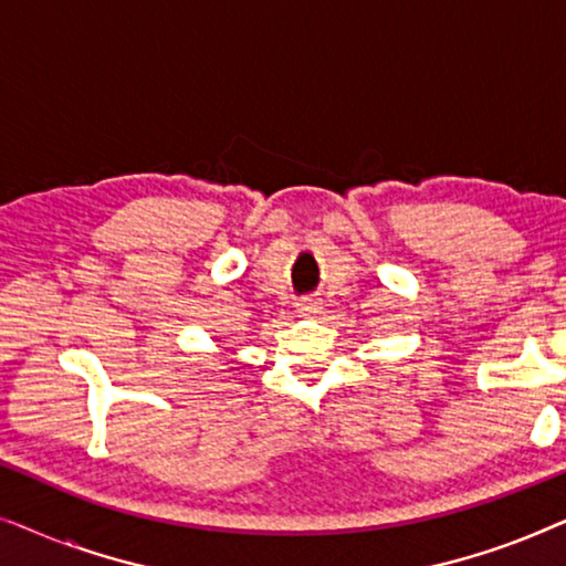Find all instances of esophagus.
<instances>
[{
    "instance_id": "obj_1",
    "label": "esophagus",
    "mask_w": 566,
    "mask_h": 566,
    "mask_svg": "<svg viewBox=\"0 0 566 566\" xmlns=\"http://www.w3.org/2000/svg\"><path fill=\"white\" fill-rule=\"evenodd\" d=\"M298 312H301V314H316V312H319V304H316L314 298H304V301H301V304H298Z\"/></svg>"
}]
</instances>
